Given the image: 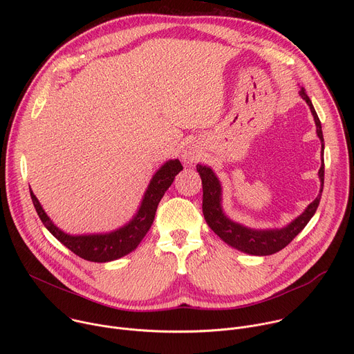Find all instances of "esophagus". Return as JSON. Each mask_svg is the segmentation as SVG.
<instances>
[{
	"label": "esophagus",
	"instance_id": "esophagus-1",
	"mask_svg": "<svg viewBox=\"0 0 354 354\" xmlns=\"http://www.w3.org/2000/svg\"><path fill=\"white\" fill-rule=\"evenodd\" d=\"M200 157H201V156L197 153V151H196V149H192V148L186 149L185 153H183V161H185L186 164H189V165L197 162V161L200 160Z\"/></svg>",
	"mask_w": 354,
	"mask_h": 354
}]
</instances>
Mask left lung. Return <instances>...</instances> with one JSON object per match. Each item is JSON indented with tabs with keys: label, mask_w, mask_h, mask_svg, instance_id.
<instances>
[{
	"label": "left lung",
	"mask_w": 354,
	"mask_h": 354,
	"mask_svg": "<svg viewBox=\"0 0 354 354\" xmlns=\"http://www.w3.org/2000/svg\"><path fill=\"white\" fill-rule=\"evenodd\" d=\"M301 97L308 104L315 124H317V134L322 141V151H324V136H322V127L321 120L313 106V102L304 88L299 91ZM324 156V153H322ZM196 169L201 178V185H203V216L209 227L228 245L232 248L245 252L249 255L257 257H266L273 255L276 252L286 248L302 230L308 224V221L315 214L321 196L324 189V176H325V164L322 161L321 169H319V178H321V192L318 197L313 201V203L307 207V210L302 213L299 217H297L291 224L281 230H266V231H258L246 228L238 223L231 221L225 217L221 209V186L214 175V172L206 167V165H196Z\"/></svg>",
	"instance_id": "8db88e82"
}]
</instances>
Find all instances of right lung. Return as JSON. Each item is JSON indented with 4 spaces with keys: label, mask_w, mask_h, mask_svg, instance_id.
I'll return each instance as SVG.
<instances>
[{
    "label": "right lung",
    "mask_w": 354,
    "mask_h": 354,
    "mask_svg": "<svg viewBox=\"0 0 354 354\" xmlns=\"http://www.w3.org/2000/svg\"><path fill=\"white\" fill-rule=\"evenodd\" d=\"M182 169L183 167L178 160L168 161L154 175L153 180H151L136 217L123 228L105 235L73 236V235L64 234L62 230H59L52 221H50V218L41 209L39 200L36 198L32 190H30V197L39 218L41 220L44 227L53 234V236H56L64 246H67L71 252H74L77 257L89 262L104 263V262L119 259L130 254L131 250L137 248V245L145 236V234L151 228V224L154 221L156 212L162 196L169 189L175 176Z\"/></svg>",
    "instance_id": "1"
}]
</instances>
